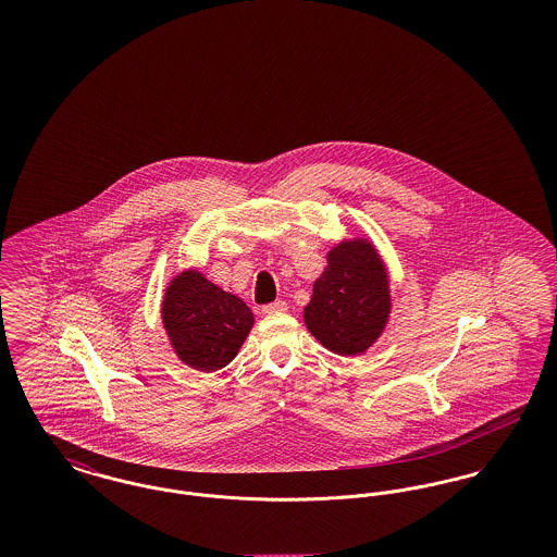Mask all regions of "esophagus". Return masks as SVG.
Here are the masks:
<instances>
[{"label":"esophagus","instance_id":"1","mask_svg":"<svg viewBox=\"0 0 557 557\" xmlns=\"http://www.w3.org/2000/svg\"><path fill=\"white\" fill-rule=\"evenodd\" d=\"M286 309H288V305H286L284 300H275V302L263 307V313H265V315H273V313H284Z\"/></svg>","mask_w":557,"mask_h":557}]
</instances>
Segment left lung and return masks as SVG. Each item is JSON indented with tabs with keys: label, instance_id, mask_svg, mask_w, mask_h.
Instances as JSON below:
<instances>
[{
	"label": "left lung",
	"instance_id": "8db88e82",
	"mask_svg": "<svg viewBox=\"0 0 557 557\" xmlns=\"http://www.w3.org/2000/svg\"><path fill=\"white\" fill-rule=\"evenodd\" d=\"M391 307L388 271L371 239H343L327 252L302 319L327 350L355 357L382 336Z\"/></svg>",
	"mask_w": 557,
	"mask_h": 557
}]
</instances>
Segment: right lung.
<instances>
[{"instance_id":"obj_1","label":"right lung","mask_w":557,"mask_h":557,"mask_svg":"<svg viewBox=\"0 0 557 557\" xmlns=\"http://www.w3.org/2000/svg\"><path fill=\"white\" fill-rule=\"evenodd\" d=\"M160 313L175 355L198 371L225 368L255 325V315L242 298L221 290L196 269H186L169 282Z\"/></svg>"}]
</instances>
